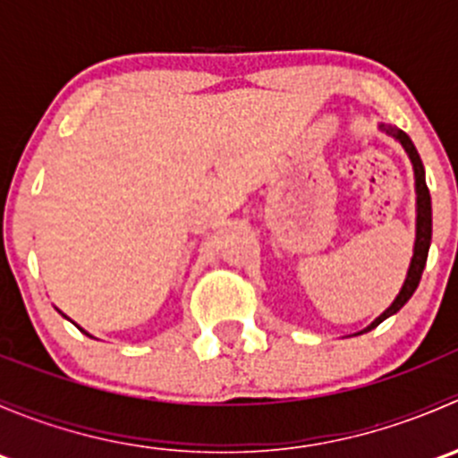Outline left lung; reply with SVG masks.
<instances>
[{"mask_svg":"<svg viewBox=\"0 0 458 458\" xmlns=\"http://www.w3.org/2000/svg\"><path fill=\"white\" fill-rule=\"evenodd\" d=\"M378 128H381L386 135L394 137V140L405 148L410 161H412L414 191H417V239H414V255H412V261H410L408 276H405V281H403V288H401V293L396 294V299L392 301V306L387 308L383 315H378L377 318H374L370 326L361 332L374 330L378 323L386 321L387 317L396 315V312H399L401 308L410 301V297H412L414 290H417L419 281H421L423 267H426V261H428L429 242H432V199H429V191H428V183H426V170H423L421 157H419L412 140H410L403 131H399V128H392V126H383V123ZM361 332H359V335H361Z\"/></svg>","mask_w":458,"mask_h":458,"instance_id":"left-lung-1","label":"left lung"}]
</instances>
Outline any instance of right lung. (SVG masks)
Returning <instances> with one entry per match:
<instances>
[{"label": "right lung", "instance_id": "obj_1", "mask_svg": "<svg viewBox=\"0 0 458 458\" xmlns=\"http://www.w3.org/2000/svg\"><path fill=\"white\" fill-rule=\"evenodd\" d=\"M80 330H81V327H80ZM81 332H84V330H81ZM86 335H88V332H86ZM88 336H90V335H88Z\"/></svg>", "mask_w": 458, "mask_h": 458}]
</instances>
